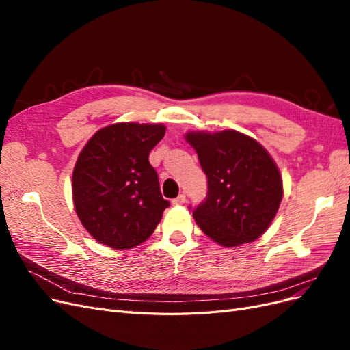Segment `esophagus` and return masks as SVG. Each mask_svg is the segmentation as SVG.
<instances>
[{
  "label": "esophagus",
  "mask_w": 350,
  "mask_h": 350,
  "mask_svg": "<svg viewBox=\"0 0 350 350\" xmlns=\"http://www.w3.org/2000/svg\"><path fill=\"white\" fill-rule=\"evenodd\" d=\"M185 201H187L185 194H179L176 198L172 200V204L174 206H183V204H185Z\"/></svg>",
  "instance_id": "34e87169"
}]
</instances>
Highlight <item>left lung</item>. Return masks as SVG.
<instances>
[{
    "label": "left lung",
    "mask_w": 350,
    "mask_h": 350,
    "mask_svg": "<svg viewBox=\"0 0 350 350\" xmlns=\"http://www.w3.org/2000/svg\"><path fill=\"white\" fill-rule=\"evenodd\" d=\"M207 176V196L193 210L200 229L224 247L261 237L280 206L283 188L276 163L264 147L234 130L188 133Z\"/></svg>",
    "instance_id": "left-lung-1"
}]
</instances>
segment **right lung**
I'll return each mask as SVG.
<instances>
[{
    "label": "right lung",
    "mask_w": 350,
    "mask_h": 350,
    "mask_svg": "<svg viewBox=\"0 0 350 350\" xmlns=\"http://www.w3.org/2000/svg\"><path fill=\"white\" fill-rule=\"evenodd\" d=\"M163 135V125L121 122L99 130L84 146L72 172V200L96 241L126 250L153 234L169 207L149 162Z\"/></svg>",
    "instance_id": "1"
}]
</instances>
